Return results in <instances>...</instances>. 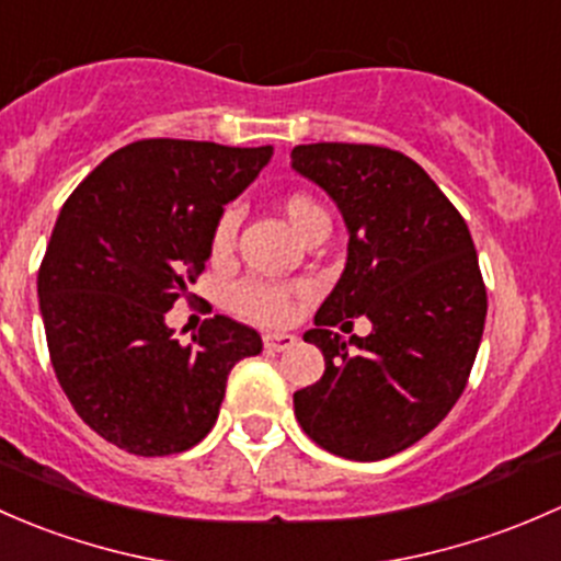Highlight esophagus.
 <instances>
[{
	"label": "esophagus",
	"mask_w": 561,
	"mask_h": 561,
	"mask_svg": "<svg viewBox=\"0 0 561 561\" xmlns=\"http://www.w3.org/2000/svg\"><path fill=\"white\" fill-rule=\"evenodd\" d=\"M294 343H297V337H294V334H288V332L264 334V348H267V351H288Z\"/></svg>",
	"instance_id": "esophagus-1"
}]
</instances>
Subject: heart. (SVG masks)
Returning a JSON list of instances; mask_svg holds the SVG:
<instances>
[{
	"label": "heart",
	"instance_id": "obj_1",
	"mask_svg": "<svg viewBox=\"0 0 561 561\" xmlns=\"http://www.w3.org/2000/svg\"><path fill=\"white\" fill-rule=\"evenodd\" d=\"M283 216L291 224V229L297 234H302L316 218H323L327 213L321 210V205L316 199H310L308 194H288L283 199ZM238 210L229 207V210L221 213L216 229H213L210 248L216 256H227L234 245V234H238ZM288 297L291 291L283 286H275V283L264 280H242L232 288L229 294V302L238 310L240 316L262 323H278L288 316Z\"/></svg>",
	"mask_w": 561,
	"mask_h": 561
}]
</instances>
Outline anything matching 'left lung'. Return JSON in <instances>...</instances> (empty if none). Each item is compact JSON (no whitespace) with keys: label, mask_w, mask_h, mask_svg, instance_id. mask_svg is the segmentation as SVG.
<instances>
[{"label":"left lung","mask_w":561,"mask_h":561,"mask_svg":"<svg viewBox=\"0 0 561 561\" xmlns=\"http://www.w3.org/2000/svg\"><path fill=\"white\" fill-rule=\"evenodd\" d=\"M291 170L323 188L348 229V259L305 340L321 380L294 394L308 437L354 461L394 456L430 435L470 378L486 321V286L470 229L405 153L313 142ZM367 314L374 332L345 344L331 327Z\"/></svg>","instance_id":"8db88e82"}]
</instances>
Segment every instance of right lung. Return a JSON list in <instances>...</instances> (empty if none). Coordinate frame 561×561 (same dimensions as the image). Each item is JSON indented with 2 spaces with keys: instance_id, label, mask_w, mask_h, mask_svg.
I'll return each mask as SVG.
<instances>
[{
  "instance_id": "obj_1",
  "label": "right lung",
  "mask_w": 561,
  "mask_h": 561,
  "mask_svg": "<svg viewBox=\"0 0 561 561\" xmlns=\"http://www.w3.org/2000/svg\"><path fill=\"white\" fill-rule=\"evenodd\" d=\"M273 146L140 140L110 153L65 202L37 275L50 362L80 419L113 446L167 456L218 419L232 367L262 354L245 323L213 316L178 343L167 310L210 259L224 205Z\"/></svg>"
}]
</instances>
